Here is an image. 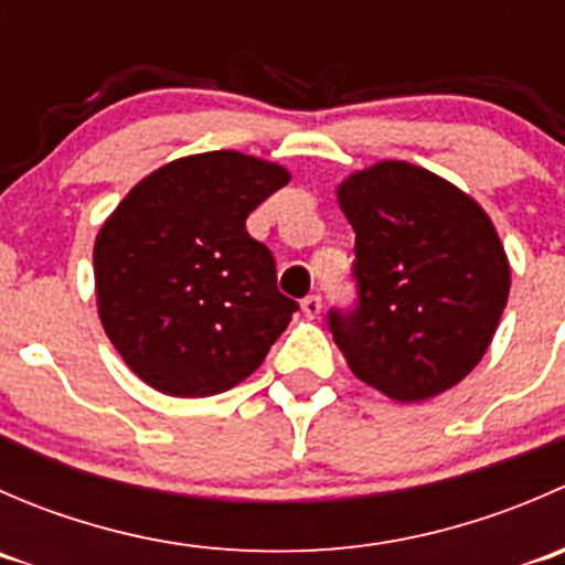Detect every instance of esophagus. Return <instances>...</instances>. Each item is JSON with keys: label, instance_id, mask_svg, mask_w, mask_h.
<instances>
[{"label": "esophagus", "instance_id": "obj_1", "mask_svg": "<svg viewBox=\"0 0 565 565\" xmlns=\"http://www.w3.org/2000/svg\"><path fill=\"white\" fill-rule=\"evenodd\" d=\"M303 311H306V317H319V311H322V298H319V295H309V298L303 300Z\"/></svg>", "mask_w": 565, "mask_h": 565}]
</instances>
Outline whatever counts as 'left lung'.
<instances>
[{
    "instance_id": "1",
    "label": "left lung",
    "mask_w": 565,
    "mask_h": 565,
    "mask_svg": "<svg viewBox=\"0 0 565 565\" xmlns=\"http://www.w3.org/2000/svg\"><path fill=\"white\" fill-rule=\"evenodd\" d=\"M355 232L352 309L328 328L352 374L396 402H424L476 369L503 317L511 267L481 204L429 169L380 161L347 177Z\"/></svg>"
}]
</instances>
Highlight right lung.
Listing matches in <instances>:
<instances>
[{
  "label": "right lung",
  "mask_w": 565,
  "mask_h": 565,
  "mask_svg": "<svg viewBox=\"0 0 565 565\" xmlns=\"http://www.w3.org/2000/svg\"><path fill=\"white\" fill-rule=\"evenodd\" d=\"M289 182L278 163L202 152L147 174L95 241L106 335L136 377L169 396H215L243 383L298 303L246 218Z\"/></svg>",
  "instance_id": "right-lung-1"
}]
</instances>
